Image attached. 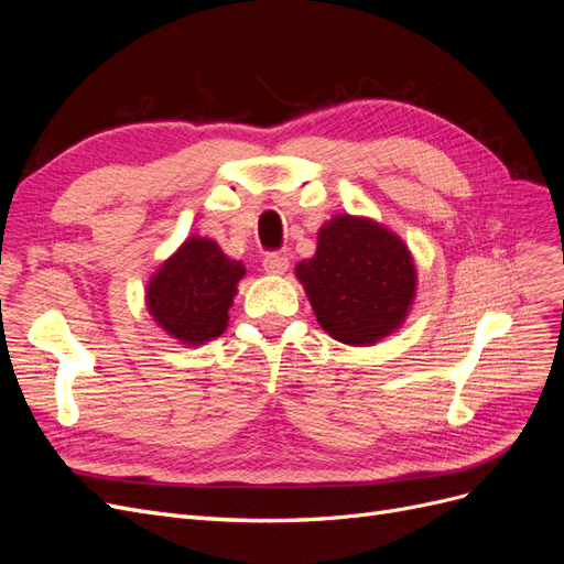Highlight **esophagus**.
I'll return each mask as SVG.
<instances>
[{"label": "esophagus", "instance_id": "esophagus-1", "mask_svg": "<svg viewBox=\"0 0 564 564\" xmlns=\"http://www.w3.org/2000/svg\"><path fill=\"white\" fill-rule=\"evenodd\" d=\"M263 268H265V272H270V275H284V272L289 270V259L284 253L270 251V253H265Z\"/></svg>", "mask_w": 564, "mask_h": 564}]
</instances>
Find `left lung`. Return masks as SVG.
<instances>
[{"label": "left lung", "mask_w": 564, "mask_h": 564, "mask_svg": "<svg viewBox=\"0 0 564 564\" xmlns=\"http://www.w3.org/2000/svg\"><path fill=\"white\" fill-rule=\"evenodd\" d=\"M319 327L348 346H371L404 322L416 292L412 253L369 218L334 216L313 259L296 265Z\"/></svg>", "instance_id": "1"}]
</instances>
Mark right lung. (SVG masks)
I'll return each mask as SVG.
<instances>
[{"label":"right lung","mask_w":564,"mask_h":564,"mask_svg":"<svg viewBox=\"0 0 564 564\" xmlns=\"http://www.w3.org/2000/svg\"><path fill=\"white\" fill-rule=\"evenodd\" d=\"M245 278V265L232 261L204 237H191L152 275L145 301L160 327L187 346L220 336L228 327V311Z\"/></svg>","instance_id":"right-lung-1"}]
</instances>
